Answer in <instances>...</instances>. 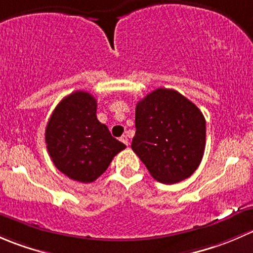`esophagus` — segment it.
<instances>
[{"label":"esophagus","mask_w":253,"mask_h":253,"mask_svg":"<svg viewBox=\"0 0 253 253\" xmlns=\"http://www.w3.org/2000/svg\"><path fill=\"white\" fill-rule=\"evenodd\" d=\"M120 141L124 143V144L128 145V138H127V136H122L121 138H120Z\"/></svg>","instance_id":"esophagus-1"}]
</instances>
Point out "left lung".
<instances>
[{
	"label": "left lung",
	"mask_w": 253,
	"mask_h": 253,
	"mask_svg": "<svg viewBox=\"0 0 253 253\" xmlns=\"http://www.w3.org/2000/svg\"><path fill=\"white\" fill-rule=\"evenodd\" d=\"M131 147L155 180L180 182L197 170L203 158L205 116L174 89H155L137 103Z\"/></svg>",
	"instance_id": "left-lung-1"
}]
</instances>
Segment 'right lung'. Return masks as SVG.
Masks as SVG:
<instances>
[{
    "label": "right lung",
    "instance_id": "1",
    "mask_svg": "<svg viewBox=\"0 0 253 253\" xmlns=\"http://www.w3.org/2000/svg\"><path fill=\"white\" fill-rule=\"evenodd\" d=\"M96 99L78 90L63 98L50 116L45 142L53 165L79 182H93L126 145L96 119Z\"/></svg>",
    "mask_w": 253,
    "mask_h": 253
}]
</instances>
